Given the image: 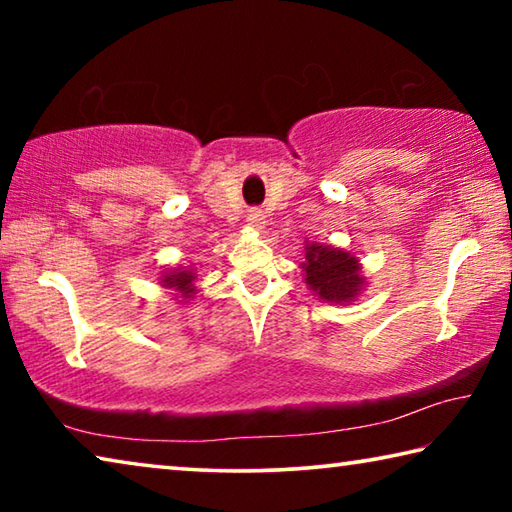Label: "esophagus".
Listing matches in <instances>:
<instances>
[{"label": "esophagus", "instance_id": "obj_1", "mask_svg": "<svg viewBox=\"0 0 512 512\" xmlns=\"http://www.w3.org/2000/svg\"><path fill=\"white\" fill-rule=\"evenodd\" d=\"M248 225L253 230H262L266 225V214L262 210H250L248 214Z\"/></svg>", "mask_w": 512, "mask_h": 512}]
</instances>
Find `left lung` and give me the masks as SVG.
Listing matches in <instances>:
<instances>
[{
	"label": "left lung",
	"instance_id": "8db88e82",
	"mask_svg": "<svg viewBox=\"0 0 512 512\" xmlns=\"http://www.w3.org/2000/svg\"><path fill=\"white\" fill-rule=\"evenodd\" d=\"M300 268L311 293L329 305H350L368 284L357 255L343 248L318 244V241H311V244L307 241L305 262Z\"/></svg>",
	"mask_w": 512,
	"mask_h": 512
}]
</instances>
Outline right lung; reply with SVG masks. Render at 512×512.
Masks as SVG:
<instances>
[{
	"instance_id": "obj_1",
	"label": "right lung",
	"mask_w": 512,
	"mask_h": 512,
	"mask_svg": "<svg viewBox=\"0 0 512 512\" xmlns=\"http://www.w3.org/2000/svg\"><path fill=\"white\" fill-rule=\"evenodd\" d=\"M196 282L198 275L192 266H178L160 273V287L169 289L178 305H185L187 300H192L196 296Z\"/></svg>"
}]
</instances>
